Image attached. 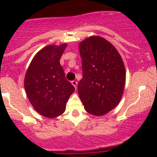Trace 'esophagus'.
I'll use <instances>...</instances> for the list:
<instances>
[{
    "mask_svg": "<svg viewBox=\"0 0 157 157\" xmlns=\"http://www.w3.org/2000/svg\"><path fill=\"white\" fill-rule=\"evenodd\" d=\"M71 83H72L73 86H74V87H75V89L77 88V82L76 81V80H73V81H71Z\"/></svg>",
    "mask_w": 157,
    "mask_h": 157,
    "instance_id": "1",
    "label": "esophagus"
}]
</instances>
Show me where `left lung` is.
I'll use <instances>...</instances> for the list:
<instances>
[{
	"instance_id": "left-lung-1",
	"label": "left lung",
	"mask_w": 157,
	"mask_h": 157,
	"mask_svg": "<svg viewBox=\"0 0 157 157\" xmlns=\"http://www.w3.org/2000/svg\"><path fill=\"white\" fill-rule=\"evenodd\" d=\"M83 78L78 93L88 113L102 116L117 106L122 97L126 71L118 50L111 42L97 36L79 44Z\"/></svg>"
}]
</instances>
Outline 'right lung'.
<instances>
[{
  "mask_svg": "<svg viewBox=\"0 0 157 157\" xmlns=\"http://www.w3.org/2000/svg\"><path fill=\"white\" fill-rule=\"evenodd\" d=\"M67 44L49 45L36 54L26 71L24 87L35 110L44 117L62 115L74 86L66 80L60 64Z\"/></svg>",
  "mask_w": 157,
  "mask_h": 157,
  "instance_id": "add662e5",
  "label": "right lung"
}]
</instances>
